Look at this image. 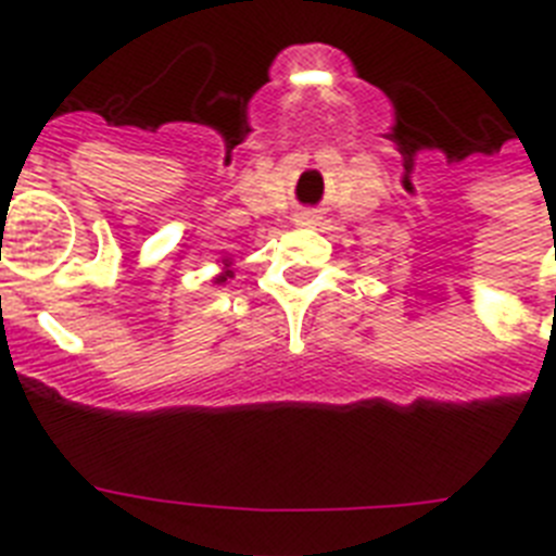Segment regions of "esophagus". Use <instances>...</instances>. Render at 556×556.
<instances>
[{"mask_svg":"<svg viewBox=\"0 0 556 556\" xmlns=\"http://www.w3.org/2000/svg\"><path fill=\"white\" fill-rule=\"evenodd\" d=\"M298 223H303V225L314 223V214H312V211H303V214H298Z\"/></svg>","mask_w":556,"mask_h":556,"instance_id":"1","label":"esophagus"}]
</instances>
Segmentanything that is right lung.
Returning <instances> with one entry per match:
<instances>
[{
	"label": "right lung",
	"instance_id": "obj_1",
	"mask_svg": "<svg viewBox=\"0 0 556 556\" xmlns=\"http://www.w3.org/2000/svg\"><path fill=\"white\" fill-rule=\"evenodd\" d=\"M228 278H230V269H225V273H223V275H219V278H217V283L228 281Z\"/></svg>",
	"mask_w": 556,
	"mask_h": 556
}]
</instances>
